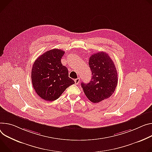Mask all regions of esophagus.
<instances>
[{"instance_id":"34e87169","label":"esophagus","mask_w":152,"mask_h":152,"mask_svg":"<svg viewBox=\"0 0 152 152\" xmlns=\"http://www.w3.org/2000/svg\"><path fill=\"white\" fill-rule=\"evenodd\" d=\"M79 78H77V79H76L75 80V84H79Z\"/></svg>"}]
</instances>
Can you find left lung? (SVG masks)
<instances>
[{"label": "left lung", "instance_id": "1", "mask_svg": "<svg viewBox=\"0 0 152 152\" xmlns=\"http://www.w3.org/2000/svg\"><path fill=\"white\" fill-rule=\"evenodd\" d=\"M92 77L88 84L81 86L87 98L98 103L110 98L118 84V73L115 65L108 54L103 51L92 54L89 59Z\"/></svg>", "mask_w": 152, "mask_h": 152}]
</instances>
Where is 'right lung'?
I'll list each match as a JSON object with an SVG mask.
<instances>
[{
    "instance_id": "right-lung-1",
    "label": "right lung",
    "mask_w": 152,
    "mask_h": 152,
    "mask_svg": "<svg viewBox=\"0 0 152 152\" xmlns=\"http://www.w3.org/2000/svg\"><path fill=\"white\" fill-rule=\"evenodd\" d=\"M64 51L53 49L46 51L34 61L31 81L36 93L47 101L58 99L75 81L68 77V71L61 63Z\"/></svg>"
}]
</instances>
